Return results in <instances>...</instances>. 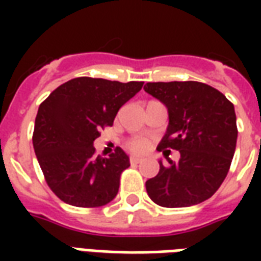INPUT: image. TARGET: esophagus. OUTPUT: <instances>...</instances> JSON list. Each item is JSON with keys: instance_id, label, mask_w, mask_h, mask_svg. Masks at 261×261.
Returning a JSON list of instances; mask_svg holds the SVG:
<instances>
[{"instance_id": "34e87169", "label": "esophagus", "mask_w": 261, "mask_h": 261, "mask_svg": "<svg viewBox=\"0 0 261 261\" xmlns=\"http://www.w3.org/2000/svg\"><path fill=\"white\" fill-rule=\"evenodd\" d=\"M142 161L140 158H137V156H130V164H134V165H137V164H141Z\"/></svg>"}]
</instances>
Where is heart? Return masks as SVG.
I'll use <instances>...</instances> for the list:
<instances>
[{
    "mask_svg": "<svg viewBox=\"0 0 261 261\" xmlns=\"http://www.w3.org/2000/svg\"><path fill=\"white\" fill-rule=\"evenodd\" d=\"M149 142L145 138H140V137H134V138H130L128 141L125 142V147L128 151L134 153H142L147 151Z\"/></svg>",
    "mask_w": 261,
    "mask_h": 261,
    "instance_id": "obj_1",
    "label": "heart"
}]
</instances>
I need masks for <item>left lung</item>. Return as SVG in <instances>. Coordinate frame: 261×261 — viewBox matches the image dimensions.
I'll return each mask as SVG.
<instances>
[{
    "mask_svg": "<svg viewBox=\"0 0 261 261\" xmlns=\"http://www.w3.org/2000/svg\"><path fill=\"white\" fill-rule=\"evenodd\" d=\"M144 89L169 112L158 149L180 152L179 162H159V173L145 183L148 196L166 208L205 201L225 180L235 153L233 105L218 89L197 81L148 82Z\"/></svg>",
    "mask_w": 261,
    "mask_h": 261,
    "instance_id": "left-lung-1",
    "label": "left lung"
}]
</instances>
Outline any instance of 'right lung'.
Masks as SVG:
<instances>
[{"instance_id":"right-lung-1","label":"right lung","mask_w":261,"mask_h":261,"mask_svg":"<svg viewBox=\"0 0 261 261\" xmlns=\"http://www.w3.org/2000/svg\"><path fill=\"white\" fill-rule=\"evenodd\" d=\"M144 82L80 76L60 85L37 110L33 148L46 183L61 201L75 207H102L113 200L120 176L130 166L116 148L96 155L93 141L113 125L119 109L141 91Z\"/></svg>"}]
</instances>
